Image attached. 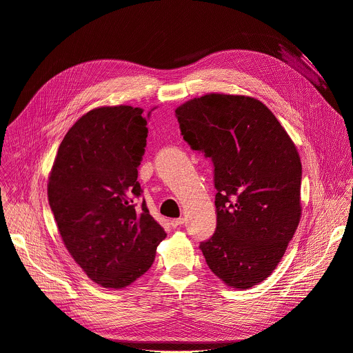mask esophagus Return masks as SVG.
Returning a JSON list of instances; mask_svg holds the SVG:
<instances>
[{"label": "esophagus", "instance_id": "esophagus-1", "mask_svg": "<svg viewBox=\"0 0 353 353\" xmlns=\"http://www.w3.org/2000/svg\"><path fill=\"white\" fill-rule=\"evenodd\" d=\"M184 223V218H177V219H172L170 221V225L173 226V228H177V226H180V225H183Z\"/></svg>", "mask_w": 353, "mask_h": 353}]
</instances>
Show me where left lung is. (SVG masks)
Wrapping results in <instances>:
<instances>
[{"mask_svg":"<svg viewBox=\"0 0 353 353\" xmlns=\"http://www.w3.org/2000/svg\"><path fill=\"white\" fill-rule=\"evenodd\" d=\"M181 135L214 163L216 230L199 244L228 286L265 281L282 260L301 216L297 149L260 100L225 93L176 109Z\"/></svg>","mask_w":353,"mask_h":353,"instance_id":"obj_1","label":"left lung"}]
</instances>
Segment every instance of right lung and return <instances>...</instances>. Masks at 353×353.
<instances>
[{"label":"right lung","mask_w":353,"mask_h":353,"mask_svg":"<svg viewBox=\"0 0 353 353\" xmlns=\"http://www.w3.org/2000/svg\"><path fill=\"white\" fill-rule=\"evenodd\" d=\"M142 109L103 106L65 134L48 176V204L65 248L103 288L121 289L142 276L166 237L137 181L146 146Z\"/></svg>","instance_id":"obj_1"}]
</instances>
